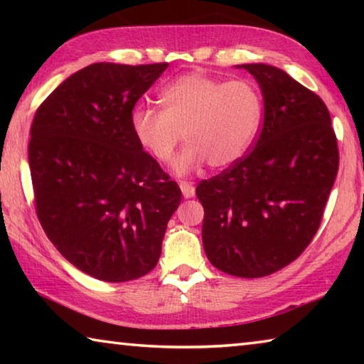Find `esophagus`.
<instances>
[{
	"label": "esophagus",
	"mask_w": 364,
	"mask_h": 364,
	"mask_svg": "<svg viewBox=\"0 0 364 364\" xmlns=\"http://www.w3.org/2000/svg\"><path fill=\"white\" fill-rule=\"evenodd\" d=\"M180 189L183 196L186 197V199H189V197H193L194 193H196V188L193 186V183H188V181H180Z\"/></svg>",
	"instance_id": "esophagus-1"
}]
</instances>
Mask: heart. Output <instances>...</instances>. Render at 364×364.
I'll list each match as a JSON object with an SVG mask.
<instances>
[{
	"label": "heart",
	"mask_w": 364,
	"mask_h": 364,
	"mask_svg": "<svg viewBox=\"0 0 364 364\" xmlns=\"http://www.w3.org/2000/svg\"><path fill=\"white\" fill-rule=\"evenodd\" d=\"M164 109L139 104L132 112V130L146 152L167 165L181 138L188 144L175 162L188 173L208 162L215 168L236 164L254 144L263 119V101L250 80L215 78L189 72L160 93Z\"/></svg>",
	"instance_id": "heart-1"
}]
</instances>
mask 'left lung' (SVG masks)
<instances>
[{
  "label": "left lung",
  "instance_id": "8db88e82",
  "mask_svg": "<svg viewBox=\"0 0 364 364\" xmlns=\"http://www.w3.org/2000/svg\"><path fill=\"white\" fill-rule=\"evenodd\" d=\"M263 96L252 149L196 189L202 244L215 268L262 278L294 262L315 236L334 186L338 151L321 97L278 67L242 64Z\"/></svg>",
  "mask_w": 364,
  "mask_h": 364
}]
</instances>
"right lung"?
<instances>
[{"label":"right lung","instance_id":"add662e5","mask_svg":"<svg viewBox=\"0 0 364 364\" xmlns=\"http://www.w3.org/2000/svg\"><path fill=\"white\" fill-rule=\"evenodd\" d=\"M168 64L96 63L36 110L28 165L49 241L96 279L125 282L156 267L181 191L132 130L134 104Z\"/></svg>","mask_w":364,"mask_h":364}]
</instances>
